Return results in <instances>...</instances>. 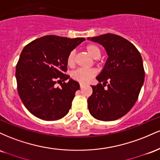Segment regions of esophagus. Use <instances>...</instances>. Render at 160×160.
I'll list each match as a JSON object with an SVG mask.
<instances>
[{
  "instance_id": "34e87169",
  "label": "esophagus",
  "mask_w": 160,
  "mask_h": 160,
  "mask_svg": "<svg viewBox=\"0 0 160 160\" xmlns=\"http://www.w3.org/2000/svg\"><path fill=\"white\" fill-rule=\"evenodd\" d=\"M80 89H82V88L83 87V86H84V85H83V84L80 83Z\"/></svg>"
}]
</instances>
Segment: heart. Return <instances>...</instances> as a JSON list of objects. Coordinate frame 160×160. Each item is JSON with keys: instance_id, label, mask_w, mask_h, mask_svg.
<instances>
[{"instance_id": "1", "label": "heart", "mask_w": 160, "mask_h": 160, "mask_svg": "<svg viewBox=\"0 0 160 160\" xmlns=\"http://www.w3.org/2000/svg\"><path fill=\"white\" fill-rule=\"evenodd\" d=\"M86 50L95 59L99 58L101 56L100 48L95 44H88L86 47ZM75 62V51L72 50L69 52L67 57V64L70 67H72ZM96 71L94 69L79 68L71 74V78L80 83H86L90 81L92 78L95 76Z\"/></svg>"}]
</instances>
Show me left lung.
<instances>
[{"mask_svg": "<svg viewBox=\"0 0 160 160\" xmlns=\"http://www.w3.org/2000/svg\"><path fill=\"white\" fill-rule=\"evenodd\" d=\"M87 39L102 45L108 56L96 77L99 83L92 86V94L87 101L89 113L98 120H116L126 114L138 98L144 81L142 58L131 42L117 34Z\"/></svg>", "mask_w": 160, "mask_h": 160, "instance_id": "8db88e82", "label": "left lung"}]
</instances>
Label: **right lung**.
I'll return each mask as SVG.
<instances>
[{
  "label": "right lung",
  "mask_w": 160,
  "mask_h": 160,
  "mask_svg": "<svg viewBox=\"0 0 160 160\" xmlns=\"http://www.w3.org/2000/svg\"><path fill=\"white\" fill-rule=\"evenodd\" d=\"M84 40L47 35L24 47L16 68L18 92L25 108L38 118L56 120L68 113L80 84L64 74L67 57ZM57 81L64 82L60 88L54 86Z\"/></svg>",
  "instance_id": "1"
}]
</instances>
